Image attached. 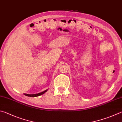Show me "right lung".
Returning a JSON list of instances; mask_svg holds the SVG:
<instances>
[{"mask_svg":"<svg viewBox=\"0 0 122 122\" xmlns=\"http://www.w3.org/2000/svg\"><path fill=\"white\" fill-rule=\"evenodd\" d=\"M48 89L42 92H41V93H37V94H26V93H24V94L25 95V96H27V97H38V96H41V95L45 93V92H46L47 91Z\"/></svg>","mask_w":122,"mask_h":122,"instance_id":"obj_1","label":"right lung"}]
</instances>
